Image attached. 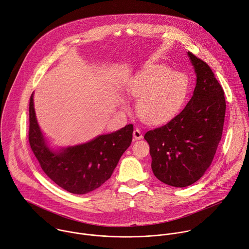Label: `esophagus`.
Returning <instances> with one entry per match:
<instances>
[{
  "label": "esophagus",
  "instance_id": "34e87169",
  "mask_svg": "<svg viewBox=\"0 0 249 249\" xmlns=\"http://www.w3.org/2000/svg\"><path fill=\"white\" fill-rule=\"evenodd\" d=\"M133 137H134V139H136V140H139V139H142V138H143V135H142V133H141V131H140L139 128H135V129H134V131H133Z\"/></svg>",
  "mask_w": 249,
  "mask_h": 249
}]
</instances>
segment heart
I'll list each match as a JSON object with an SVG mask.
<instances>
[{
	"mask_svg": "<svg viewBox=\"0 0 249 249\" xmlns=\"http://www.w3.org/2000/svg\"><path fill=\"white\" fill-rule=\"evenodd\" d=\"M126 93L137 100L136 112L147 124H163L174 118L184 106L190 92L189 78L165 65L144 69L125 84ZM124 109L129 108L127 99L118 95Z\"/></svg>",
	"mask_w": 249,
	"mask_h": 249,
	"instance_id": "b5f03b06",
	"label": "heart"
}]
</instances>
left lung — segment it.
I'll list each match as a JSON object with an SVG mask.
<instances>
[{
    "label": "left lung",
    "instance_id": "left-lung-1",
    "mask_svg": "<svg viewBox=\"0 0 249 249\" xmlns=\"http://www.w3.org/2000/svg\"><path fill=\"white\" fill-rule=\"evenodd\" d=\"M187 54L196 77L192 98L169 123L144 135L154 175L177 188L194 184L209 168L226 112L224 90L210 67L193 53Z\"/></svg>",
    "mask_w": 249,
    "mask_h": 249
}]
</instances>
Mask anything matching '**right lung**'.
Listing matches in <instances>:
<instances>
[{"instance_id": "right-lung-1", "label": "right lung", "mask_w": 249, "mask_h": 249, "mask_svg": "<svg viewBox=\"0 0 249 249\" xmlns=\"http://www.w3.org/2000/svg\"><path fill=\"white\" fill-rule=\"evenodd\" d=\"M33 97L34 93L29 104V143L42 169L55 184L72 194L85 195L99 188L111 177L130 146L133 125L126 124L83 144L55 148L40 128Z\"/></svg>"}]
</instances>
